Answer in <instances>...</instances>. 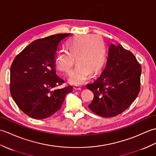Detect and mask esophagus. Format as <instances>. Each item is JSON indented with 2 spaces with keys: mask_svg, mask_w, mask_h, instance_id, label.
I'll list each match as a JSON object with an SVG mask.
<instances>
[{
  "mask_svg": "<svg viewBox=\"0 0 156 156\" xmlns=\"http://www.w3.org/2000/svg\"><path fill=\"white\" fill-rule=\"evenodd\" d=\"M74 88L75 90H81L82 89L80 86H75V87H74Z\"/></svg>",
  "mask_w": 156,
  "mask_h": 156,
  "instance_id": "obj_1",
  "label": "esophagus"
}]
</instances>
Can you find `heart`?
Returning a JSON list of instances; mask_svg holds the SVG:
<instances>
[{"instance_id":"1","label":"heart","mask_w":156,"mask_h":156,"mask_svg":"<svg viewBox=\"0 0 156 156\" xmlns=\"http://www.w3.org/2000/svg\"><path fill=\"white\" fill-rule=\"evenodd\" d=\"M67 50L62 51L55 58V66L59 71L69 74L76 59L78 62L69 78L73 84H81L89 76L102 68L105 61L106 50L102 39L97 35H79L69 41Z\"/></svg>"}]
</instances>
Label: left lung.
<instances>
[{"label":"left lung","mask_w":156,"mask_h":156,"mask_svg":"<svg viewBox=\"0 0 156 156\" xmlns=\"http://www.w3.org/2000/svg\"><path fill=\"white\" fill-rule=\"evenodd\" d=\"M141 73V65L130 51L121 44L110 45L104 70L93 83L87 85L94 94L89 108L103 117L122 113L140 93Z\"/></svg>","instance_id":"1"}]
</instances>
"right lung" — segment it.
Segmentation results:
<instances>
[{"label": "right lung", "mask_w": 156, "mask_h": 156, "mask_svg": "<svg viewBox=\"0 0 156 156\" xmlns=\"http://www.w3.org/2000/svg\"><path fill=\"white\" fill-rule=\"evenodd\" d=\"M70 34H60L31 43L16 56L11 67L10 92L18 107L36 119L50 117L60 109L72 86L57 88L64 80L56 74L55 56L62 41Z\"/></svg>", "instance_id": "obj_1"}]
</instances>
